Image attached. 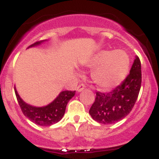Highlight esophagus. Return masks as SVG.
Here are the masks:
<instances>
[{
	"instance_id": "1",
	"label": "esophagus",
	"mask_w": 159,
	"mask_h": 159,
	"mask_svg": "<svg viewBox=\"0 0 159 159\" xmlns=\"http://www.w3.org/2000/svg\"><path fill=\"white\" fill-rule=\"evenodd\" d=\"M84 88H85V85H84V84H80V85H79V86L77 87L76 91L78 92H82V91L84 89Z\"/></svg>"
}]
</instances>
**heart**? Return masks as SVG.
I'll return each instance as SVG.
<instances>
[{"mask_svg": "<svg viewBox=\"0 0 159 159\" xmlns=\"http://www.w3.org/2000/svg\"><path fill=\"white\" fill-rule=\"evenodd\" d=\"M130 57L123 50H102L93 55L84 66L92 69L91 78L102 90H110L121 84L130 69Z\"/></svg>", "mask_w": 159, "mask_h": 159, "instance_id": "heart-1", "label": "heart"}]
</instances>
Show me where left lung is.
Instances as JSON below:
<instances>
[{
	"label": "left lung",
	"instance_id": "obj_1",
	"mask_svg": "<svg viewBox=\"0 0 159 159\" xmlns=\"http://www.w3.org/2000/svg\"><path fill=\"white\" fill-rule=\"evenodd\" d=\"M142 84L141 63L135 57L130 74L119 86L109 93L96 92L95 100L89 114L102 124L116 123L131 111L139 96Z\"/></svg>",
	"mask_w": 159,
	"mask_h": 159
}]
</instances>
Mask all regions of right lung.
<instances>
[{
  "mask_svg": "<svg viewBox=\"0 0 159 159\" xmlns=\"http://www.w3.org/2000/svg\"><path fill=\"white\" fill-rule=\"evenodd\" d=\"M44 41L46 40L36 42L29 48L40 45ZM14 89L18 103L24 115L32 123L42 127H49L61 120L65 113L67 102L75 94V91H63L49 104L43 107H34L25 102L20 97L16 88H14Z\"/></svg>",
  "mask_w": 159,
  "mask_h": 159,
  "instance_id": "right-lung-1",
  "label": "right lung"
}]
</instances>
